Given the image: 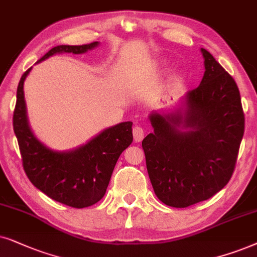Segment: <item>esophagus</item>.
Instances as JSON below:
<instances>
[{"label":"esophagus","mask_w":257,"mask_h":257,"mask_svg":"<svg viewBox=\"0 0 257 257\" xmlns=\"http://www.w3.org/2000/svg\"><path fill=\"white\" fill-rule=\"evenodd\" d=\"M133 135H134L135 142H141L143 138H145V131H143L141 126L136 125L135 128L133 129Z\"/></svg>","instance_id":"esophagus-1"}]
</instances>
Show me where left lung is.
Listing matches in <instances>:
<instances>
[{
  "label": "left lung",
  "instance_id": "left-lung-1",
  "mask_svg": "<svg viewBox=\"0 0 257 257\" xmlns=\"http://www.w3.org/2000/svg\"><path fill=\"white\" fill-rule=\"evenodd\" d=\"M203 78L188 91L184 110L149 115L154 133L142 141L148 175L167 206L186 208L208 200L229 182L244 134L237 84L203 48ZM183 124L181 131L178 128Z\"/></svg>",
  "mask_w": 257,
  "mask_h": 257
}]
</instances>
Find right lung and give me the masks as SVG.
I'll list each match as a JSON object with an SVG mask.
<instances>
[{
	"label": "right lung",
	"mask_w": 257,
	"mask_h": 257,
	"mask_svg": "<svg viewBox=\"0 0 257 257\" xmlns=\"http://www.w3.org/2000/svg\"><path fill=\"white\" fill-rule=\"evenodd\" d=\"M97 46L98 42L54 47L36 63L54 54H83ZM30 70L20 80L13 116L26 175L37 189L57 202L73 208L93 206L104 196L119 155L133 142V122L110 126L70 152L49 149L34 136L27 118L23 83Z\"/></svg>",
	"instance_id": "obj_1"
}]
</instances>
